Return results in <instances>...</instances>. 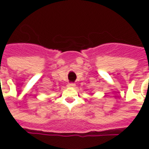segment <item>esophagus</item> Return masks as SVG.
Instances as JSON below:
<instances>
[{"instance_id": "1", "label": "esophagus", "mask_w": 149, "mask_h": 149, "mask_svg": "<svg viewBox=\"0 0 149 149\" xmlns=\"http://www.w3.org/2000/svg\"><path fill=\"white\" fill-rule=\"evenodd\" d=\"M75 86H76V84H75V83H68V87L74 88Z\"/></svg>"}]
</instances>
